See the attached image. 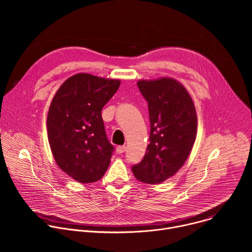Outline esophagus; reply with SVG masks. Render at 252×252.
Returning a JSON list of instances; mask_svg holds the SVG:
<instances>
[{
	"label": "esophagus",
	"mask_w": 252,
	"mask_h": 252,
	"mask_svg": "<svg viewBox=\"0 0 252 252\" xmlns=\"http://www.w3.org/2000/svg\"><path fill=\"white\" fill-rule=\"evenodd\" d=\"M126 146H119V147L117 148V153H118L119 155H122V154H124V153L126 152Z\"/></svg>",
	"instance_id": "obj_1"
}]
</instances>
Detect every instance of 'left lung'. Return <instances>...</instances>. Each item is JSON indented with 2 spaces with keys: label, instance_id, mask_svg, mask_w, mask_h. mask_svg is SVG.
I'll return each mask as SVG.
<instances>
[{
  "label": "left lung",
  "instance_id": "1",
  "mask_svg": "<svg viewBox=\"0 0 252 252\" xmlns=\"http://www.w3.org/2000/svg\"><path fill=\"white\" fill-rule=\"evenodd\" d=\"M137 87L148 101L151 131L146 155L131 170L138 181L156 185L188 159L196 135V112L188 91L173 79L140 81Z\"/></svg>",
  "mask_w": 252,
  "mask_h": 252
}]
</instances>
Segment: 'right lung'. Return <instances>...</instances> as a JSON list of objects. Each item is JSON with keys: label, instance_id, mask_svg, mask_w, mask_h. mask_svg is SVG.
Instances as JSON below:
<instances>
[{"label": "right lung", "instance_id": "add662e5", "mask_svg": "<svg viewBox=\"0 0 252 252\" xmlns=\"http://www.w3.org/2000/svg\"><path fill=\"white\" fill-rule=\"evenodd\" d=\"M121 82L89 74L67 79L56 93L47 119L50 147L59 167L82 184L100 179L114 146L106 136L101 110Z\"/></svg>", "mask_w": 252, "mask_h": 252}]
</instances>
